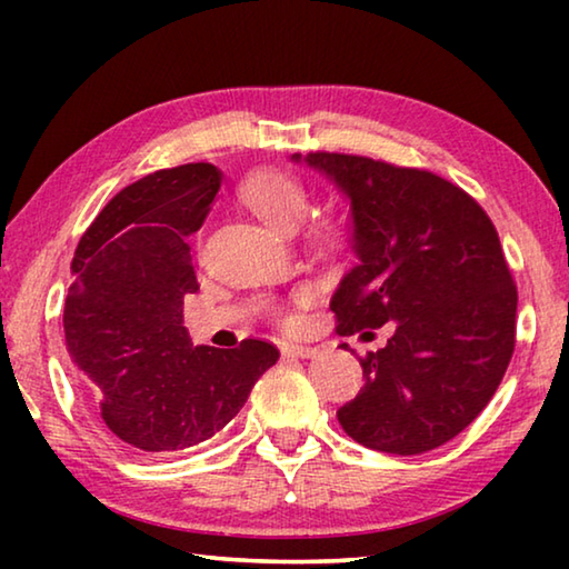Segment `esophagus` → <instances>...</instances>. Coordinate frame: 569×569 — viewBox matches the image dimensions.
Instances as JSON below:
<instances>
[{
    "instance_id": "obj_1",
    "label": "esophagus",
    "mask_w": 569,
    "mask_h": 569,
    "mask_svg": "<svg viewBox=\"0 0 569 569\" xmlns=\"http://www.w3.org/2000/svg\"><path fill=\"white\" fill-rule=\"evenodd\" d=\"M281 349L288 356H298V359H313V356L319 353V349H316V346H306V343H283Z\"/></svg>"
}]
</instances>
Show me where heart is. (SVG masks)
<instances>
[{"mask_svg":"<svg viewBox=\"0 0 569 569\" xmlns=\"http://www.w3.org/2000/svg\"><path fill=\"white\" fill-rule=\"evenodd\" d=\"M243 203L278 233H293L308 216L311 196L301 180L283 170H258L240 188Z\"/></svg>","mask_w":569,"mask_h":569,"instance_id":"obj_1","label":"heart"}]
</instances>
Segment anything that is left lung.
<instances>
[{
    "instance_id": "8db88e82",
    "label": "left lung",
    "mask_w": 569,
    "mask_h": 569,
    "mask_svg": "<svg viewBox=\"0 0 569 569\" xmlns=\"http://www.w3.org/2000/svg\"><path fill=\"white\" fill-rule=\"evenodd\" d=\"M291 160L349 200L356 266L331 298L336 331L391 323L387 346L361 359L359 397L339 409L343 431L401 457L447 445L495 397L515 351L517 288L492 220L429 170L339 152Z\"/></svg>"
}]
</instances>
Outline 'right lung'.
Wrapping results in <instances>:
<instances>
[{
    "mask_svg": "<svg viewBox=\"0 0 569 569\" xmlns=\"http://www.w3.org/2000/svg\"><path fill=\"white\" fill-rule=\"evenodd\" d=\"M223 182L210 162L158 170L120 190L72 258L64 341L114 439L178 451L218 435L278 361L268 341L192 346L182 298L198 291L188 236Z\"/></svg>",
    "mask_w": 569,
    "mask_h": 569,
    "instance_id": "right-lung-1",
    "label": "right lung"
}]
</instances>
